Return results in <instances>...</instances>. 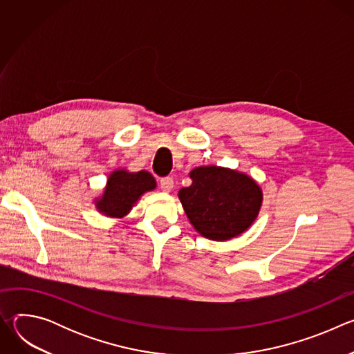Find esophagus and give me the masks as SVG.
<instances>
[{
  "label": "esophagus",
  "mask_w": 354,
  "mask_h": 354,
  "mask_svg": "<svg viewBox=\"0 0 354 354\" xmlns=\"http://www.w3.org/2000/svg\"><path fill=\"white\" fill-rule=\"evenodd\" d=\"M160 186L164 192H171L174 189V179L171 176H165L160 180Z\"/></svg>",
  "instance_id": "34e87169"
}]
</instances>
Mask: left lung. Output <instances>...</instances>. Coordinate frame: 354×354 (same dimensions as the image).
Instances as JSON below:
<instances>
[{"label":"left lung","mask_w":354,"mask_h":354,"mask_svg":"<svg viewBox=\"0 0 354 354\" xmlns=\"http://www.w3.org/2000/svg\"><path fill=\"white\" fill-rule=\"evenodd\" d=\"M192 185L179 198L193 227L206 238L224 241L243 232L255 221L262 192L254 179L218 167L190 172Z\"/></svg>","instance_id":"obj_1"}]
</instances>
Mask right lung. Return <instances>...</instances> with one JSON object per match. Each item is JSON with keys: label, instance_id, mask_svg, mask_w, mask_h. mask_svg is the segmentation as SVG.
<instances>
[{"label": "right lung", "instance_id": "1", "mask_svg": "<svg viewBox=\"0 0 354 354\" xmlns=\"http://www.w3.org/2000/svg\"><path fill=\"white\" fill-rule=\"evenodd\" d=\"M154 187L156 180L147 171H116L108 179L105 193L96 205L97 210L111 217H123L144 192Z\"/></svg>", "mask_w": 354, "mask_h": 354}]
</instances>
